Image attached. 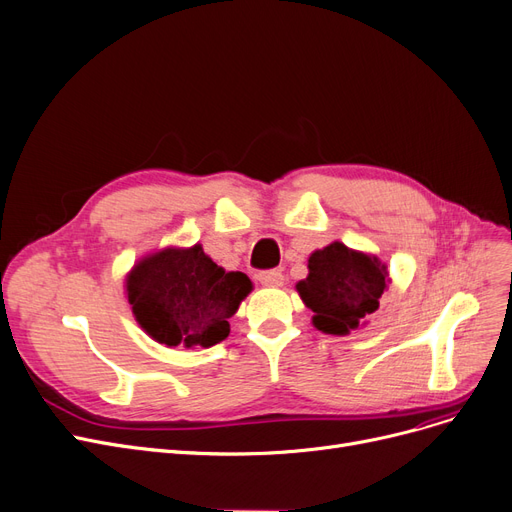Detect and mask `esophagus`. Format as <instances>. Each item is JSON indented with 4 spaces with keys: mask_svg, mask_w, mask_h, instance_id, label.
<instances>
[{
    "mask_svg": "<svg viewBox=\"0 0 512 512\" xmlns=\"http://www.w3.org/2000/svg\"><path fill=\"white\" fill-rule=\"evenodd\" d=\"M257 278H259V282H261L263 286L278 288V286H282V284H284V276H282V272H280V270H268V272H261Z\"/></svg>",
    "mask_w": 512,
    "mask_h": 512,
    "instance_id": "1",
    "label": "esophagus"
}]
</instances>
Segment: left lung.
<instances>
[{
	"label": "left lung",
	"instance_id": "1",
	"mask_svg": "<svg viewBox=\"0 0 512 512\" xmlns=\"http://www.w3.org/2000/svg\"><path fill=\"white\" fill-rule=\"evenodd\" d=\"M307 278L297 282V293L314 311V326L326 335H349L379 309L389 286L387 265L379 257L353 251L332 242L307 259Z\"/></svg>",
	"mask_w": 512,
	"mask_h": 512
}]
</instances>
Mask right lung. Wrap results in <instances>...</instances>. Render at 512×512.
Masks as SVG:
<instances>
[{
  "instance_id": "1",
  "label": "right lung",
  "mask_w": 512,
  "mask_h": 512,
  "mask_svg": "<svg viewBox=\"0 0 512 512\" xmlns=\"http://www.w3.org/2000/svg\"><path fill=\"white\" fill-rule=\"evenodd\" d=\"M253 282L226 272L201 244L167 247L142 257L125 278L133 316L148 337L167 347H211L230 335V318Z\"/></svg>"
}]
</instances>
